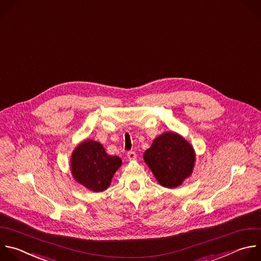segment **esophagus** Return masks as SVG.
<instances>
[{
	"label": "esophagus",
	"mask_w": 261,
	"mask_h": 261,
	"mask_svg": "<svg viewBox=\"0 0 261 261\" xmlns=\"http://www.w3.org/2000/svg\"><path fill=\"white\" fill-rule=\"evenodd\" d=\"M127 156H128L129 160H134V159L136 158V152L133 151V150H129V151L127 152Z\"/></svg>",
	"instance_id": "34e87169"
}]
</instances>
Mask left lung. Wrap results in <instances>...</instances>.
<instances>
[{
	"label": "left lung",
	"mask_w": 261,
	"mask_h": 261,
	"mask_svg": "<svg viewBox=\"0 0 261 261\" xmlns=\"http://www.w3.org/2000/svg\"><path fill=\"white\" fill-rule=\"evenodd\" d=\"M143 158L159 184L169 189L180 186L191 175L195 165V151L191 144L173 132L156 137Z\"/></svg>",
	"instance_id": "8db88e82"
}]
</instances>
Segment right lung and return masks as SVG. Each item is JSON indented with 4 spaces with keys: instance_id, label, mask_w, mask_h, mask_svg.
Returning a JSON list of instances; mask_svg holds the SVG:
<instances>
[{
    "instance_id": "add662e5",
    "label": "right lung",
    "mask_w": 261,
    "mask_h": 261,
    "mask_svg": "<svg viewBox=\"0 0 261 261\" xmlns=\"http://www.w3.org/2000/svg\"><path fill=\"white\" fill-rule=\"evenodd\" d=\"M70 164L77 182L93 192H102L110 187L122 161L117 155L108 154L99 142L86 140L73 150Z\"/></svg>"
}]
</instances>
